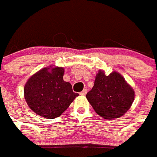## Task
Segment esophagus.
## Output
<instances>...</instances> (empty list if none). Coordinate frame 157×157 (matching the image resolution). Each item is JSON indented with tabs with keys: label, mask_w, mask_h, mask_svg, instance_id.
Returning a JSON list of instances; mask_svg holds the SVG:
<instances>
[{
	"label": "esophagus",
	"mask_w": 157,
	"mask_h": 157,
	"mask_svg": "<svg viewBox=\"0 0 157 157\" xmlns=\"http://www.w3.org/2000/svg\"><path fill=\"white\" fill-rule=\"evenodd\" d=\"M86 92H87V90H86V89H84V90H82V92H80V95H82V96H85V95L86 94Z\"/></svg>",
	"instance_id": "esophagus-1"
}]
</instances>
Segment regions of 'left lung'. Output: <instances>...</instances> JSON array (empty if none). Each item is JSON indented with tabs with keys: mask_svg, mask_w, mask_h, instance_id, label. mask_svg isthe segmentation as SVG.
Wrapping results in <instances>:
<instances>
[{
	"mask_svg": "<svg viewBox=\"0 0 157 157\" xmlns=\"http://www.w3.org/2000/svg\"><path fill=\"white\" fill-rule=\"evenodd\" d=\"M86 98L97 114L104 119L119 118L128 111L134 101L135 91L120 73L106 75L100 70L92 89Z\"/></svg>",
	"mask_w": 157,
	"mask_h": 157,
	"instance_id": "obj_1",
	"label": "left lung"
}]
</instances>
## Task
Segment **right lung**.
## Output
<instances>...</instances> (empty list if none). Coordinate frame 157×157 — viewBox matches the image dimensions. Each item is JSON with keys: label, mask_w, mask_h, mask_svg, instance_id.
Masks as SVG:
<instances>
[{"label": "right lung", "mask_w": 157, "mask_h": 157, "mask_svg": "<svg viewBox=\"0 0 157 157\" xmlns=\"http://www.w3.org/2000/svg\"><path fill=\"white\" fill-rule=\"evenodd\" d=\"M62 67H47L28 79L24 86L25 101L32 111L47 119L60 117L78 93L65 82Z\"/></svg>", "instance_id": "obj_1"}]
</instances>
